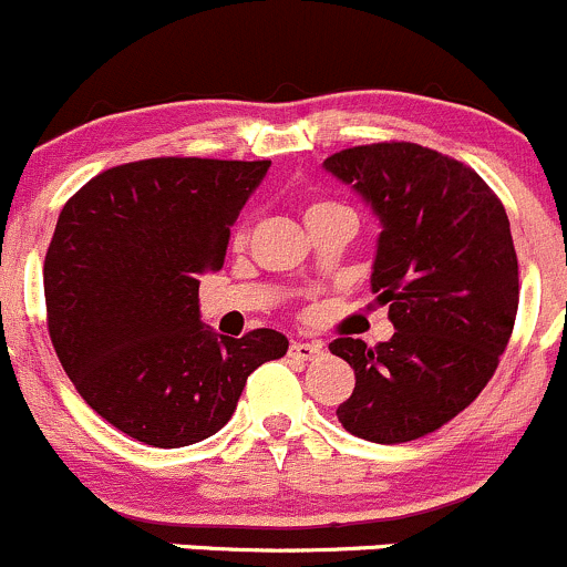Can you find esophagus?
<instances>
[{"instance_id":"34e87169","label":"esophagus","mask_w":567,"mask_h":567,"mask_svg":"<svg viewBox=\"0 0 567 567\" xmlns=\"http://www.w3.org/2000/svg\"><path fill=\"white\" fill-rule=\"evenodd\" d=\"M324 349H322V343H317V341H295L289 347V354L295 360H313V358H319V354H322Z\"/></svg>"}]
</instances>
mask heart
<instances>
[{"mask_svg":"<svg viewBox=\"0 0 567 567\" xmlns=\"http://www.w3.org/2000/svg\"><path fill=\"white\" fill-rule=\"evenodd\" d=\"M327 207H341V204H332V202H313L311 207L306 209V215H311V213H317V209H327ZM243 235V231H240Z\"/></svg>","mask_w":567,"mask_h":567,"instance_id":"obj_1","label":"heart"}]
</instances>
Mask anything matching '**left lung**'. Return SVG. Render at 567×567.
<instances>
[{"label":"left lung","mask_w":567,"mask_h":567,"mask_svg":"<svg viewBox=\"0 0 567 567\" xmlns=\"http://www.w3.org/2000/svg\"><path fill=\"white\" fill-rule=\"evenodd\" d=\"M324 168L379 218L371 291L395 332L365 347L336 338L354 369L338 420L395 445L442 429L494 377L518 311V259L494 190L464 163L410 142L341 150Z\"/></svg>","instance_id":"left-lung-1"}]
</instances>
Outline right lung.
Returning <instances> with one entry per match:
<instances>
[{
  "instance_id": "right-lung-1",
  "label": "right lung",
  "mask_w": 567,
  "mask_h": 567,
  "mask_svg": "<svg viewBox=\"0 0 567 567\" xmlns=\"http://www.w3.org/2000/svg\"><path fill=\"white\" fill-rule=\"evenodd\" d=\"M270 161L150 157L92 177L62 207L43 265L49 336L81 399L153 447L224 429L245 382L289 341L202 324L198 276L224 267L229 229Z\"/></svg>"
}]
</instances>
